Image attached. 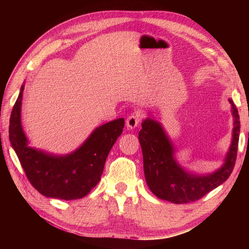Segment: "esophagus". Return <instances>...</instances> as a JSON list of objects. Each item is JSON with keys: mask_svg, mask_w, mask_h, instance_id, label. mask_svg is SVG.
I'll return each mask as SVG.
<instances>
[{"mask_svg": "<svg viewBox=\"0 0 249 249\" xmlns=\"http://www.w3.org/2000/svg\"><path fill=\"white\" fill-rule=\"evenodd\" d=\"M139 124V117L135 114L130 115L126 119V126L129 127L130 130L135 129V127H137V125Z\"/></svg>", "mask_w": 249, "mask_h": 249, "instance_id": "obj_1", "label": "esophagus"}]
</instances>
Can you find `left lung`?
<instances>
[{
  "label": "left lung",
  "instance_id": "8db88e82",
  "mask_svg": "<svg viewBox=\"0 0 249 249\" xmlns=\"http://www.w3.org/2000/svg\"><path fill=\"white\" fill-rule=\"evenodd\" d=\"M233 117L231 143L220 168L208 175H197L182 167L176 160L170 138L162 124L154 118L141 123L139 142L143 155V169L148 188L157 197L172 203L192 202L223 184L235 166L240 117L231 99H229Z\"/></svg>",
  "mask_w": 249,
  "mask_h": 249
}]
</instances>
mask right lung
I'll return each mask as SVG.
<instances>
[{
	"instance_id": "add662e5",
	"label": "right lung",
	"mask_w": 249,
	"mask_h": 249,
	"mask_svg": "<svg viewBox=\"0 0 249 249\" xmlns=\"http://www.w3.org/2000/svg\"><path fill=\"white\" fill-rule=\"evenodd\" d=\"M25 84L14 104L9 140L30 183L43 196L64 200L86 196L100 182L109 152L122 135L124 119L97 126L72 153L55 155L29 146L21 125V100Z\"/></svg>"
}]
</instances>
